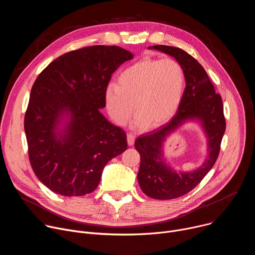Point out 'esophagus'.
<instances>
[{
	"label": "esophagus",
	"instance_id": "34e87169",
	"mask_svg": "<svg viewBox=\"0 0 255 255\" xmlns=\"http://www.w3.org/2000/svg\"><path fill=\"white\" fill-rule=\"evenodd\" d=\"M127 141H128L129 146H132V145L134 144V141H135V135L132 134V133H128L127 134Z\"/></svg>",
	"mask_w": 255,
	"mask_h": 255
}]
</instances>
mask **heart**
Masks as SVG:
<instances>
[{"mask_svg": "<svg viewBox=\"0 0 255 255\" xmlns=\"http://www.w3.org/2000/svg\"><path fill=\"white\" fill-rule=\"evenodd\" d=\"M116 84L108 85L105 105L110 117L125 125L136 106L138 112L132 126L159 127L175 114L186 86L185 71L170 58H144L125 68Z\"/></svg>", "mask_w": 255, "mask_h": 255, "instance_id": "b5f03b06", "label": "heart"}]
</instances>
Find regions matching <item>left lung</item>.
<instances>
[{
  "mask_svg": "<svg viewBox=\"0 0 255 255\" xmlns=\"http://www.w3.org/2000/svg\"><path fill=\"white\" fill-rule=\"evenodd\" d=\"M155 49L166 53L180 64L185 71L186 89L173 118L155 131L139 136L135 148L140 153L137 174L142 192L156 200H171L191 192L214 166L220 151L226 122L223 103L210 81L204 67L183 49L155 45ZM189 121H197L207 138V157L202 166L191 172H177L164 158L166 139Z\"/></svg>",
  "mask_w": 255,
  "mask_h": 255,
  "instance_id": "obj_1",
  "label": "left lung"
}]
</instances>
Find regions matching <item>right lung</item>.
I'll use <instances>...</instances> for the list:
<instances>
[{"label": "right lung", "instance_id": "right-lung-1", "mask_svg": "<svg viewBox=\"0 0 255 255\" xmlns=\"http://www.w3.org/2000/svg\"><path fill=\"white\" fill-rule=\"evenodd\" d=\"M133 54L95 45L67 52L36 79L24 119L34 173L55 194L94 192L105 165L127 149V137L100 112L113 72Z\"/></svg>", "mask_w": 255, "mask_h": 255}]
</instances>
